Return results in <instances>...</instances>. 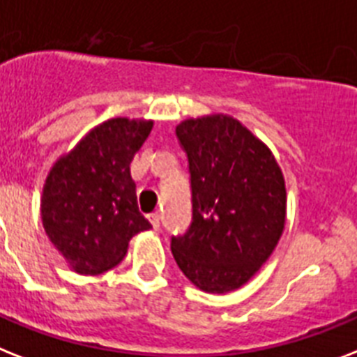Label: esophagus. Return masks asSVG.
Instances as JSON below:
<instances>
[{"instance_id":"34e87169","label":"esophagus","mask_w":357,"mask_h":357,"mask_svg":"<svg viewBox=\"0 0 357 357\" xmlns=\"http://www.w3.org/2000/svg\"><path fill=\"white\" fill-rule=\"evenodd\" d=\"M149 220H150V224H152V227L158 231V229H159V214L158 213L149 214Z\"/></svg>"}]
</instances>
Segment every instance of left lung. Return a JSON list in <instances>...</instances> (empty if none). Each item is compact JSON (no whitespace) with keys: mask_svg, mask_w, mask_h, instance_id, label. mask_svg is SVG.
<instances>
[{"mask_svg":"<svg viewBox=\"0 0 357 357\" xmlns=\"http://www.w3.org/2000/svg\"><path fill=\"white\" fill-rule=\"evenodd\" d=\"M176 135L187 152L192 224L172 255L207 294L244 286L271 257L286 224V183L273 152L238 119H185Z\"/></svg>","mask_w":357,"mask_h":357,"instance_id":"obj_1","label":"left lung"}]
</instances>
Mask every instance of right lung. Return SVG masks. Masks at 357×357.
<instances>
[{"mask_svg":"<svg viewBox=\"0 0 357 357\" xmlns=\"http://www.w3.org/2000/svg\"><path fill=\"white\" fill-rule=\"evenodd\" d=\"M153 128L146 119L115 117L89 130L54 161L43 185L42 224L51 244L78 275H100L150 229L139 213L130 174L133 155Z\"/></svg>","mask_w":357,"mask_h":357,"instance_id":"1","label":"right lung"}]
</instances>
